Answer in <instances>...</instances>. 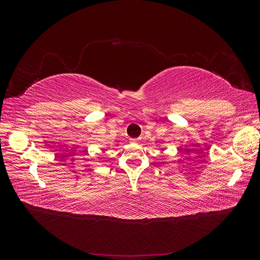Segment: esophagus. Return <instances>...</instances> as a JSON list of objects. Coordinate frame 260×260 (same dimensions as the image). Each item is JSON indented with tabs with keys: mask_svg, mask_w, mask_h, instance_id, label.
Segmentation results:
<instances>
[{
	"mask_svg": "<svg viewBox=\"0 0 260 260\" xmlns=\"http://www.w3.org/2000/svg\"><path fill=\"white\" fill-rule=\"evenodd\" d=\"M139 141H140L139 139H131V143H136L137 144V143H139Z\"/></svg>",
	"mask_w": 260,
	"mask_h": 260,
	"instance_id": "1",
	"label": "esophagus"
}]
</instances>
